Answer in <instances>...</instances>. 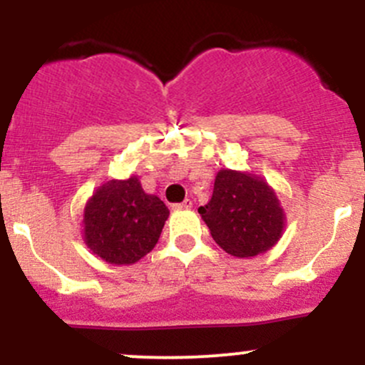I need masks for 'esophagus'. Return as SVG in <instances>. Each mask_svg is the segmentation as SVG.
I'll return each mask as SVG.
<instances>
[{"label": "esophagus", "mask_w": 365, "mask_h": 365, "mask_svg": "<svg viewBox=\"0 0 365 365\" xmlns=\"http://www.w3.org/2000/svg\"><path fill=\"white\" fill-rule=\"evenodd\" d=\"M189 208H192V201L190 200H185L182 201V203L173 205V210H189Z\"/></svg>", "instance_id": "esophagus-1"}]
</instances>
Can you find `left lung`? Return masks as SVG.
<instances>
[{
  "label": "left lung",
  "mask_w": 365,
  "mask_h": 365,
  "mask_svg": "<svg viewBox=\"0 0 365 365\" xmlns=\"http://www.w3.org/2000/svg\"><path fill=\"white\" fill-rule=\"evenodd\" d=\"M197 212L217 245L237 257L270 251L286 227L284 208L275 190L247 171L220 169L212 200Z\"/></svg>",
  "instance_id": "1"
}]
</instances>
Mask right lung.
Wrapping results in <instances>:
<instances>
[{"mask_svg": "<svg viewBox=\"0 0 365 365\" xmlns=\"http://www.w3.org/2000/svg\"><path fill=\"white\" fill-rule=\"evenodd\" d=\"M168 217L164 201L146 194L138 176L109 180L84 206V244L106 263H138L155 247Z\"/></svg>", "mask_w": 365, "mask_h": 365, "instance_id": "add662e5", "label": "right lung"}]
</instances>
